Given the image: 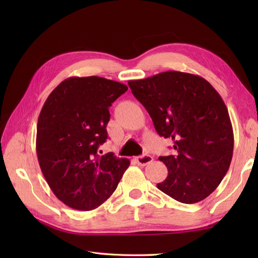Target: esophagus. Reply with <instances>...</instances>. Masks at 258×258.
<instances>
[{
	"instance_id": "esophagus-1",
	"label": "esophagus",
	"mask_w": 258,
	"mask_h": 258,
	"mask_svg": "<svg viewBox=\"0 0 258 258\" xmlns=\"http://www.w3.org/2000/svg\"><path fill=\"white\" fill-rule=\"evenodd\" d=\"M138 165L139 166H146L148 165V163H151L153 161V157L151 155H142V156H138V157L136 158Z\"/></svg>"
}]
</instances>
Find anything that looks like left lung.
Masks as SVG:
<instances>
[{
	"label": "left lung",
	"instance_id": "obj_1",
	"mask_svg": "<svg viewBox=\"0 0 258 258\" xmlns=\"http://www.w3.org/2000/svg\"><path fill=\"white\" fill-rule=\"evenodd\" d=\"M128 85L158 135L174 143L175 155L159 157L168 176L158 189L182 204L206 199L227 173L233 152L231 121L220 93L201 76L177 71Z\"/></svg>",
	"mask_w": 258,
	"mask_h": 258
}]
</instances>
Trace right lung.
I'll return each mask as SVG.
<instances>
[{"instance_id":"add662e5","label":"right lung","mask_w":258,"mask_h":258,"mask_svg":"<svg viewBox=\"0 0 258 258\" xmlns=\"http://www.w3.org/2000/svg\"><path fill=\"white\" fill-rule=\"evenodd\" d=\"M127 90L103 77H69L46 99L37 120V159L54 196L68 207L97 209L129 167V159L113 153L98 155L107 139L108 108Z\"/></svg>"}]
</instances>
